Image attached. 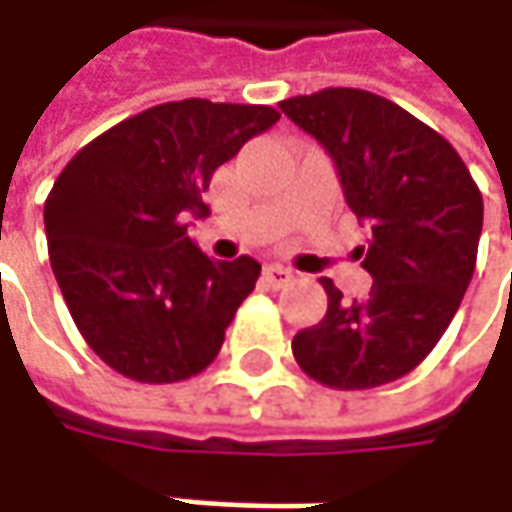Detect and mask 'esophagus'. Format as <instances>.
<instances>
[{
    "instance_id": "obj_1",
    "label": "esophagus",
    "mask_w": 512,
    "mask_h": 512,
    "mask_svg": "<svg viewBox=\"0 0 512 512\" xmlns=\"http://www.w3.org/2000/svg\"><path fill=\"white\" fill-rule=\"evenodd\" d=\"M262 276H265V285L270 287V290H282V287H287L296 279V273L282 265H267Z\"/></svg>"
}]
</instances>
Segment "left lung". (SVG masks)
<instances>
[{
    "mask_svg": "<svg viewBox=\"0 0 512 512\" xmlns=\"http://www.w3.org/2000/svg\"><path fill=\"white\" fill-rule=\"evenodd\" d=\"M339 170L347 207L370 227L364 299L347 302L322 279L327 313L293 336L310 379L367 390L407 376L442 339L476 267L482 193L453 145L416 116L356 88L279 102Z\"/></svg>",
    "mask_w": 512,
    "mask_h": 512,
    "instance_id": "obj_1",
    "label": "left lung"
}]
</instances>
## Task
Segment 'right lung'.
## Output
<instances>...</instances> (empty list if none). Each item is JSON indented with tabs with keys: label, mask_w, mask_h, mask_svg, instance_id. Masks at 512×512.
Returning <instances> with one entry per match:
<instances>
[{
	"label": "right lung",
	"mask_w": 512,
	"mask_h": 512,
	"mask_svg": "<svg viewBox=\"0 0 512 512\" xmlns=\"http://www.w3.org/2000/svg\"><path fill=\"white\" fill-rule=\"evenodd\" d=\"M276 122L267 105L165 102L96 136L53 182L50 267L79 333L116 373L170 384L219 356L262 265L210 259L185 222L207 213L216 168Z\"/></svg>",
	"instance_id": "add662e5"
}]
</instances>
